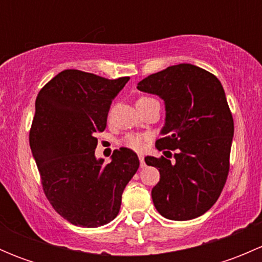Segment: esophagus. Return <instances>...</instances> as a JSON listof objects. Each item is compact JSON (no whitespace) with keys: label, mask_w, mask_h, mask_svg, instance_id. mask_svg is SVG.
I'll use <instances>...</instances> for the list:
<instances>
[{"label":"esophagus","mask_w":262,"mask_h":262,"mask_svg":"<svg viewBox=\"0 0 262 262\" xmlns=\"http://www.w3.org/2000/svg\"><path fill=\"white\" fill-rule=\"evenodd\" d=\"M138 157H139V162H141V167L142 168L146 167V162H144V156L143 155H139Z\"/></svg>","instance_id":"34e87169"}]
</instances>
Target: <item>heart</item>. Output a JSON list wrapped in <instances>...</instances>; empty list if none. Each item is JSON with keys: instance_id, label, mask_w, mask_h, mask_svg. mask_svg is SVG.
<instances>
[{"instance_id": "b5f03b06", "label": "heart", "mask_w": 262, "mask_h": 262, "mask_svg": "<svg viewBox=\"0 0 262 262\" xmlns=\"http://www.w3.org/2000/svg\"><path fill=\"white\" fill-rule=\"evenodd\" d=\"M149 99V97H141L139 100ZM149 139V136L142 133H128L120 139V144L130 148L133 150H143L147 146V142Z\"/></svg>"}]
</instances>
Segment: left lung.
Segmentation results:
<instances>
[{
    "label": "left lung",
    "instance_id": "obj_1",
    "mask_svg": "<svg viewBox=\"0 0 262 262\" xmlns=\"http://www.w3.org/2000/svg\"><path fill=\"white\" fill-rule=\"evenodd\" d=\"M137 89L158 95L166 105L160 150H175L173 161L147 156L161 179L152 189L158 213L171 221H189L218 200L229 171L233 118L222 83L213 73L181 63L142 80Z\"/></svg>",
    "mask_w": 262,
    "mask_h": 262
}]
</instances>
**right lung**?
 <instances>
[{
	"label": "right lung",
	"mask_w": 262,
	"mask_h": 262,
	"mask_svg": "<svg viewBox=\"0 0 262 262\" xmlns=\"http://www.w3.org/2000/svg\"><path fill=\"white\" fill-rule=\"evenodd\" d=\"M128 81L64 70L36 96L31 152L47 199L75 226L95 228L112 222L139 167L137 153L125 147L115 149L109 163L95 157V136L105 130L110 105Z\"/></svg>",
	"instance_id": "obj_1"
}]
</instances>
